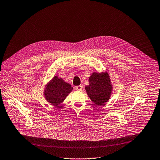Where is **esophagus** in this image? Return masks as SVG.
<instances>
[{
	"label": "esophagus",
	"mask_w": 160,
	"mask_h": 160,
	"mask_svg": "<svg viewBox=\"0 0 160 160\" xmlns=\"http://www.w3.org/2000/svg\"><path fill=\"white\" fill-rule=\"evenodd\" d=\"M75 89H76L77 90L81 91V90H82V89H83V86H82V85H78V86H77V87H75Z\"/></svg>",
	"instance_id": "34e87169"
}]
</instances>
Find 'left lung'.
<instances>
[{
	"mask_svg": "<svg viewBox=\"0 0 160 160\" xmlns=\"http://www.w3.org/2000/svg\"><path fill=\"white\" fill-rule=\"evenodd\" d=\"M89 85L85 87V90L95 104L101 106L108 102L112 90L108 73H93L89 78Z\"/></svg>",
	"mask_w": 160,
	"mask_h": 160,
	"instance_id": "1",
	"label": "left lung"
}]
</instances>
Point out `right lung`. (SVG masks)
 Returning <instances> with one entry per match:
<instances>
[{
    "instance_id": "1",
    "label": "right lung",
    "mask_w": 160,
    "mask_h": 160,
    "mask_svg": "<svg viewBox=\"0 0 160 160\" xmlns=\"http://www.w3.org/2000/svg\"><path fill=\"white\" fill-rule=\"evenodd\" d=\"M72 90L73 87L69 83L65 82L62 78L55 76L46 85L44 95L51 105L57 106L63 102Z\"/></svg>"
}]
</instances>
